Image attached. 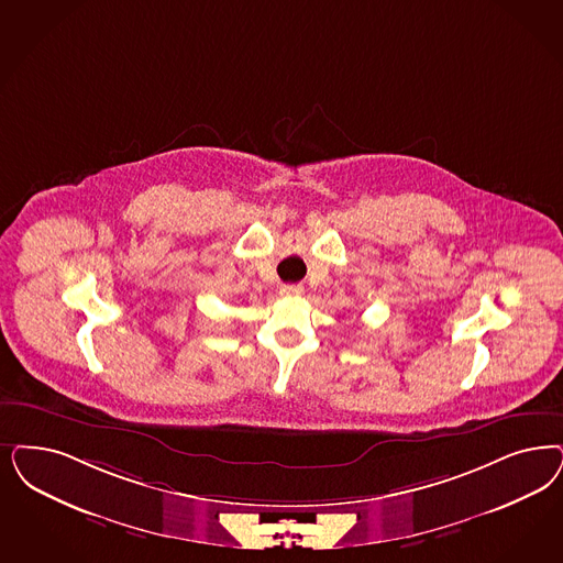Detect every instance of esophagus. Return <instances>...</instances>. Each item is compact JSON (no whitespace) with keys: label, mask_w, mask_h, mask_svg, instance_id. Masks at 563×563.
Wrapping results in <instances>:
<instances>
[{"label":"esophagus","mask_w":563,"mask_h":563,"mask_svg":"<svg viewBox=\"0 0 563 563\" xmlns=\"http://www.w3.org/2000/svg\"><path fill=\"white\" fill-rule=\"evenodd\" d=\"M301 292H303L301 285H283V287H280V295H283V297H299Z\"/></svg>","instance_id":"1"}]
</instances>
